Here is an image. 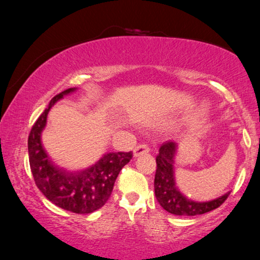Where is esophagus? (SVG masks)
<instances>
[{"instance_id": "1", "label": "esophagus", "mask_w": 260, "mask_h": 260, "mask_svg": "<svg viewBox=\"0 0 260 260\" xmlns=\"http://www.w3.org/2000/svg\"><path fill=\"white\" fill-rule=\"evenodd\" d=\"M150 151V149H149V147H148V144H145V143H142V144H138L136 148H135V150H134V155L136 156H140V155H143V154H147V152H149Z\"/></svg>"}]
</instances>
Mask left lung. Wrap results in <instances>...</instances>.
<instances>
[{"instance_id":"obj_1","label":"left lung","mask_w":260,"mask_h":260,"mask_svg":"<svg viewBox=\"0 0 260 260\" xmlns=\"http://www.w3.org/2000/svg\"><path fill=\"white\" fill-rule=\"evenodd\" d=\"M176 143L168 141L163 143L159 148L158 155L156 156L155 173V195L159 205L167 212L175 215H199L211 212L213 209L221 206L230 193L222 195L221 198L208 202H194L184 198L177 190L174 180V157H175Z\"/></svg>"}]
</instances>
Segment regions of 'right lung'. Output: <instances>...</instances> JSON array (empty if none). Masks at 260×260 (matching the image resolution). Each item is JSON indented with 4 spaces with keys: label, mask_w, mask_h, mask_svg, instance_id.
<instances>
[{
    "label": "right lung",
    "mask_w": 260,
    "mask_h": 260,
    "mask_svg": "<svg viewBox=\"0 0 260 260\" xmlns=\"http://www.w3.org/2000/svg\"><path fill=\"white\" fill-rule=\"evenodd\" d=\"M72 91L74 88H67L56 94L31 126L28 136L29 166L35 184L49 201L66 211L88 214L103 207L111 197L117 176L133 158V151L109 152L97 165L80 173H66L53 166L41 145V131L46 125L49 109Z\"/></svg>",
    "instance_id": "right-lung-1"
}]
</instances>
